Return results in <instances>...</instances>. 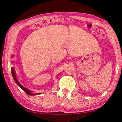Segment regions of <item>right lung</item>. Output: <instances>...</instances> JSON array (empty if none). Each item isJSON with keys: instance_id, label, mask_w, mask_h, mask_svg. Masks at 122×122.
<instances>
[{"instance_id": "obj_1", "label": "right lung", "mask_w": 122, "mask_h": 122, "mask_svg": "<svg viewBox=\"0 0 122 122\" xmlns=\"http://www.w3.org/2000/svg\"><path fill=\"white\" fill-rule=\"evenodd\" d=\"M11 73H12V76H13V79H14V81H15V82H16L17 85L18 86H19L20 87V88L21 89H22L24 92H25L27 94H28V95H36V94H40L41 93H37V94H34L31 93V91H30V90H29L28 89H26V88H25V87H24L23 86H21V85H20V82H18V80H17V78H16V75H15V71H14V68H11Z\"/></svg>"}]
</instances>
